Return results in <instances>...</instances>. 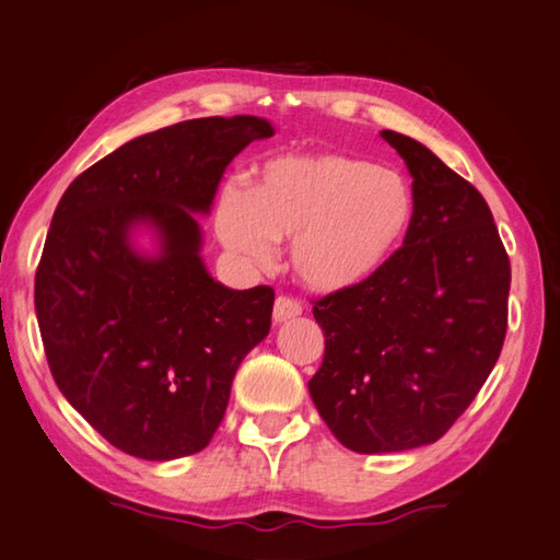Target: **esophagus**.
<instances>
[{"instance_id": "esophagus-1", "label": "esophagus", "mask_w": 560, "mask_h": 560, "mask_svg": "<svg viewBox=\"0 0 560 560\" xmlns=\"http://www.w3.org/2000/svg\"><path fill=\"white\" fill-rule=\"evenodd\" d=\"M301 313H303L301 301L291 299V296H279L277 303H273V320H277V323L296 318V315H301Z\"/></svg>"}]
</instances>
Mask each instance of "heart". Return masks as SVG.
<instances>
[{"instance_id": "b5f03b06", "label": "heart", "mask_w": 560, "mask_h": 560, "mask_svg": "<svg viewBox=\"0 0 560 560\" xmlns=\"http://www.w3.org/2000/svg\"><path fill=\"white\" fill-rule=\"evenodd\" d=\"M416 196L396 168L340 151L279 154L264 161L247 196L225 190L215 230L254 267L291 240V264L313 291L338 293L370 281L409 235Z\"/></svg>"}]
</instances>
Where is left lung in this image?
Segmentation results:
<instances>
[{"instance_id": "obj_1", "label": "left lung", "mask_w": 560, "mask_h": 560, "mask_svg": "<svg viewBox=\"0 0 560 560\" xmlns=\"http://www.w3.org/2000/svg\"><path fill=\"white\" fill-rule=\"evenodd\" d=\"M413 178L409 235L370 281L313 301L325 335L308 389L335 439L394 453L441 439L500 360L512 267L472 183L384 129Z\"/></svg>"}]
</instances>
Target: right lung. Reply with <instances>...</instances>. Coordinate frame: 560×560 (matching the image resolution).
Instances as JSON below:
<instances>
[{
	"mask_svg": "<svg viewBox=\"0 0 560 560\" xmlns=\"http://www.w3.org/2000/svg\"><path fill=\"white\" fill-rule=\"evenodd\" d=\"M267 119L202 117L127 141L60 198L34 303L50 374L115 448L174 460L212 441L245 354L269 335L273 289L222 287L200 259V228L242 149ZM149 221L162 252L128 232Z\"/></svg>",
	"mask_w": 560,
	"mask_h": 560,
	"instance_id": "add662e5",
	"label": "right lung"
}]
</instances>
